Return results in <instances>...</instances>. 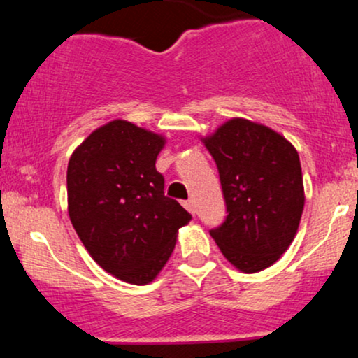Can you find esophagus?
<instances>
[{
	"label": "esophagus",
	"mask_w": 358,
	"mask_h": 358,
	"mask_svg": "<svg viewBox=\"0 0 358 358\" xmlns=\"http://www.w3.org/2000/svg\"><path fill=\"white\" fill-rule=\"evenodd\" d=\"M183 207L190 213H195V202H193V200H187V202H183Z\"/></svg>",
	"instance_id": "esophagus-1"
}]
</instances>
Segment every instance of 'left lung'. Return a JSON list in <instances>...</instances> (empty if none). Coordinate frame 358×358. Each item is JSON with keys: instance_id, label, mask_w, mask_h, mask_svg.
Returning a JSON list of instances; mask_svg holds the SVG:
<instances>
[{"instance_id": "obj_1", "label": "left lung", "mask_w": 358, "mask_h": 358, "mask_svg": "<svg viewBox=\"0 0 358 358\" xmlns=\"http://www.w3.org/2000/svg\"><path fill=\"white\" fill-rule=\"evenodd\" d=\"M203 143L227 208L210 236L242 273L269 268L293 242L305 207L298 151L276 131L239 117Z\"/></svg>"}]
</instances>
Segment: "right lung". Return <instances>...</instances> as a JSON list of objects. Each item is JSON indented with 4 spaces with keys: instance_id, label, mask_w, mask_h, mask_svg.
Listing matches in <instances>:
<instances>
[{
    "instance_id": "obj_1",
    "label": "right lung",
    "mask_w": 358,
    "mask_h": 358,
    "mask_svg": "<svg viewBox=\"0 0 358 358\" xmlns=\"http://www.w3.org/2000/svg\"><path fill=\"white\" fill-rule=\"evenodd\" d=\"M165 139L127 121L99 127L67 168L69 215L94 261L131 285H146L175 249L192 215L165 195L156 156Z\"/></svg>"
}]
</instances>
